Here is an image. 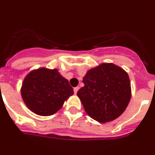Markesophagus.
Segmentation results:
<instances>
[{
    "label": "esophagus",
    "mask_w": 155,
    "mask_h": 155,
    "mask_svg": "<svg viewBox=\"0 0 155 155\" xmlns=\"http://www.w3.org/2000/svg\"><path fill=\"white\" fill-rule=\"evenodd\" d=\"M79 86H77V87H75L74 89H73V90H74V93L75 94L77 93V92H78V90H79Z\"/></svg>",
    "instance_id": "1"
}]
</instances>
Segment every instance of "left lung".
Returning <instances> with one entry per match:
<instances>
[{
  "label": "left lung",
  "mask_w": 155,
  "mask_h": 155,
  "mask_svg": "<svg viewBox=\"0 0 155 155\" xmlns=\"http://www.w3.org/2000/svg\"><path fill=\"white\" fill-rule=\"evenodd\" d=\"M84 86L77 92L86 113L105 123L125 112L131 96L128 73L113 63H102L89 69L83 77Z\"/></svg>",
  "instance_id": "8db88e82"
}]
</instances>
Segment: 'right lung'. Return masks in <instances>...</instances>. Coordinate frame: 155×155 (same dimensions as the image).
I'll list each match as a JSON object with an SVG mask.
<instances>
[{"mask_svg":"<svg viewBox=\"0 0 155 155\" xmlns=\"http://www.w3.org/2000/svg\"><path fill=\"white\" fill-rule=\"evenodd\" d=\"M21 92L27 108L41 116L56 113L65 101L73 95L69 81L60 75L58 69L44 67L32 70L26 76Z\"/></svg>","mask_w":155,"mask_h":155,"instance_id":"obj_1","label":"right lung"}]
</instances>
